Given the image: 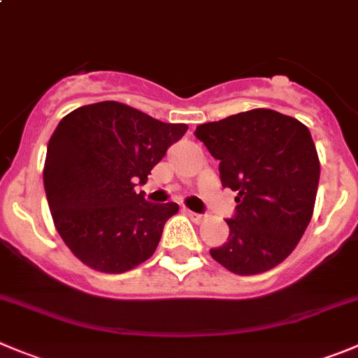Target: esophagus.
I'll use <instances>...</instances> for the list:
<instances>
[{
	"label": "esophagus",
	"instance_id": "1",
	"mask_svg": "<svg viewBox=\"0 0 358 358\" xmlns=\"http://www.w3.org/2000/svg\"><path fill=\"white\" fill-rule=\"evenodd\" d=\"M183 212H185L187 215L190 217V219L194 220L196 224H199V222H203V219H205V217H203L201 213H196V212H192V210H187V208H185V210H183Z\"/></svg>",
	"mask_w": 358,
	"mask_h": 358
}]
</instances>
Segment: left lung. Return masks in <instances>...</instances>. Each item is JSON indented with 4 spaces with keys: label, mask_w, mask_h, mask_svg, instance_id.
Instances as JSON below:
<instances>
[{
    "label": "left lung",
    "mask_w": 358,
    "mask_h": 358,
    "mask_svg": "<svg viewBox=\"0 0 358 358\" xmlns=\"http://www.w3.org/2000/svg\"><path fill=\"white\" fill-rule=\"evenodd\" d=\"M196 138L219 160L222 187L236 192L224 245L210 249L238 275L285 262L315 210L320 159L303 123L272 109H252L196 127Z\"/></svg>",
    "instance_id": "left-lung-1"
}]
</instances>
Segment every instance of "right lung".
<instances>
[{
    "mask_svg": "<svg viewBox=\"0 0 358 358\" xmlns=\"http://www.w3.org/2000/svg\"><path fill=\"white\" fill-rule=\"evenodd\" d=\"M189 127L164 123L125 103L83 106L58 123L48 145L43 187L59 236L90 268L123 273L155 252L176 203L136 192Z\"/></svg>",
    "mask_w": 358,
    "mask_h": 358,
    "instance_id": "obj_1",
    "label": "right lung"
}]
</instances>
